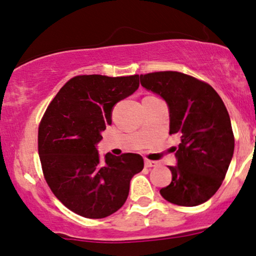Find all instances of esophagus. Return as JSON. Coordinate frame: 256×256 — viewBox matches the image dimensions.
Listing matches in <instances>:
<instances>
[{
	"label": "esophagus",
	"instance_id": "1",
	"mask_svg": "<svg viewBox=\"0 0 256 256\" xmlns=\"http://www.w3.org/2000/svg\"><path fill=\"white\" fill-rule=\"evenodd\" d=\"M144 166H146V168H152V166H156L157 163L155 162V160H144Z\"/></svg>",
	"mask_w": 256,
	"mask_h": 256
}]
</instances>
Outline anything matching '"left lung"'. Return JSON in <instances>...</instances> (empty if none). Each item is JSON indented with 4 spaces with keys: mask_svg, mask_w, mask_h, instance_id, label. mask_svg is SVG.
<instances>
[{
    "mask_svg": "<svg viewBox=\"0 0 256 256\" xmlns=\"http://www.w3.org/2000/svg\"><path fill=\"white\" fill-rule=\"evenodd\" d=\"M141 85L166 101L169 134H178L172 180L160 190L180 206H197L218 191L234 152L230 118L219 94L208 82L176 71L141 74Z\"/></svg>",
    "mask_w": 256,
    "mask_h": 256,
    "instance_id": "left-lung-1",
    "label": "left lung"
}]
</instances>
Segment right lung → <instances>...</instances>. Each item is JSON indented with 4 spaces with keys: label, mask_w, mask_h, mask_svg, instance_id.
Returning a JSON list of instances; mask_svg holds the SVG:
<instances>
[{
    "label": "right lung",
    "mask_w": 256,
    "mask_h": 256,
    "mask_svg": "<svg viewBox=\"0 0 256 256\" xmlns=\"http://www.w3.org/2000/svg\"><path fill=\"white\" fill-rule=\"evenodd\" d=\"M140 86L138 74L76 76L48 104L38 127L45 180L68 210L90 219L113 214L127 200L132 176L144 163L138 154L104 155L96 148L112 124V110Z\"/></svg>",
    "instance_id": "1"
}]
</instances>
